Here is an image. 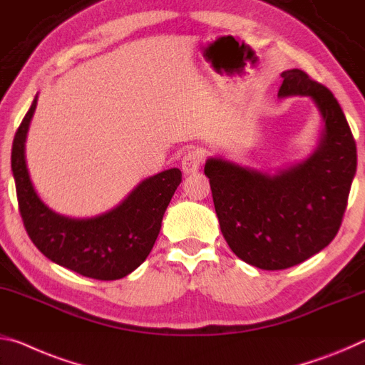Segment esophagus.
<instances>
[{"mask_svg":"<svg viewBox=\"0 0 365 365\" xmlns=\"http://www.w3.org/2000/svg\"><path fill=\"white\" fill-rule=\"evenodd\" d=\"M203 153L200 149H192V151L185 153L182 158V170L185 175H190V173H196L200 170L201 162H203Z\"/></svg>","mask_w":365,"mask_h":365,"instance_id":"1","label":"esophagus"}]
</instances>
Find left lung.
<instances>
[{
	"instance_id": "1",
	"label": "left lung",
	"mask_w": 365,
	"mask_h": 365,
	"mask_svg": "<svg viewBox=\"0 0 365 365\" xmlns=\"http://www.w3.org/2000/svg\"><path fill=\"white\" fill-rule=\"evenodd\" d=\"M279 99L309 97L322 117L309 158L274 173L224 158L206 160L214 210L230 250L259 269H286L338 234L357 167L356 141L338 101L302 69L281 73Z\"/></svg>"
}]
</instances>
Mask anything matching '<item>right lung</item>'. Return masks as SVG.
I'll return each mask as SVG.
<instances>
[{"mask_svg":"<svg viewBox=\"0 0 365 365\" xmlns=\"http://www.w3.org/2000/svg\"><path fill=\"white\" fill-rule=\"evenodd\" d=\"M37 99L38 94L16 131L11 151V170L27 234L45 257L63 268L92 279H121L151 253L182 172L173 167L144 178L117 206L97 216L56 212L38 196L26 160V140Z\"/></svg>","mask_w":365,"mask_h":365,"instance_id":"add662e5","label":"right lung"}]
</instances>
